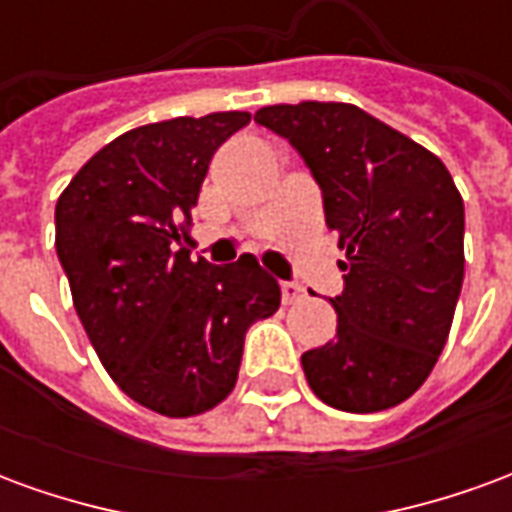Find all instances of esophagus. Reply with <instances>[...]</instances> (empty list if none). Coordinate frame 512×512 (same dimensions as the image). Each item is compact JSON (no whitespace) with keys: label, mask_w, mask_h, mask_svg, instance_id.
Segmentation results:
<instances>
[{"label":"esophagus","mask_w":512,"mask_h":512,"mask_svg":"<svg viewBox=\"0 0 512 512\" xmlns=\"http://www.w3.org/2000/svg\"><path fill=\"white\" fill-rule=\"evenodd\" d=\"M299 299H304V288L296 285V282H282V301L285 304H296Z\"/></svg>","instance_id":"1"}]
</instances>
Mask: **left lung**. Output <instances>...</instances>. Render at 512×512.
Returning <instances> with one entry per match:
<instances>
[{"label":"left lung","instance_id":"left-lung-1","mask_svg":"<svg viewBox=\"0 0 512 512\" xmlns=\"http://www.w3.org/2000/svg\"><path fill=\"white\" fill-rule=\"evenodd\" d=\"M255 123L299 150L345 249L337 337L301 356L307 384L351 414L403 403L439 362L461 296V191L439 156L354 104L263 106Z\"/></svg>","mask_w":512,"mask_h":512}]
</instances>
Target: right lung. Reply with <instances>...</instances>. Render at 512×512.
I'll return each instance as SVG.
<instances>
[{"instance_id": "add662e5", "label": "right lung", "mask_w": 512, "mask_h": 512, "mask_svg": "<svg viewBox=\"0 0 512 512\" xmlns=\"http://www.w3.org/2000/svg\"><path fill=\"white\" fill-rule=\"evenodd\" d=\"M249 112L175 117L126 131L84 164L54 211L57 257L95 354L123 392L164 417H194L233 392L246 329L279 310L252 255L191 260V208L216 147Z\"/></svg>"}]
</instances>
